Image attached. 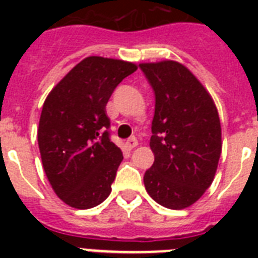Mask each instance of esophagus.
Returning a JSON list of instances; mask_svg holds the SVG:
<instances>
[{"label": "esophagus", "mask_w": 258, "mask_h": 258, "mask_svg": "<svg viewBox=\"0 0 258 258\" xmlns=\"http://www.w3.org/2000/svg\"><path fill=\"white\" fill-rule=\"evenodd\" d=\"M138 146V141H137V138H130V139H127V142H125V147L128 150H133L135 149Z\"/></svg>", "instance_id": "1"}]
</instances>
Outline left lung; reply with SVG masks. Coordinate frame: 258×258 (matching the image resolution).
Returning <instances> with one entry per match:
<instances>
[{
	"label": "left lung",
	"instance_id": "1",
	"mask_svg": "<svg viewBox=\"0 0 258 258\" xmlns=\"http://www.w3.org/2000/svg\"><path fill=\"white\" fill-rule=\"evenodd\" d=\"M155 95L150 147L154 163L145 187L167 209H184L212 184L221 157V123L212 96L184 66L141 64Z\"/></svg>",
	"mask_w": 258,
	"mask_h": 258
}]
</instances>
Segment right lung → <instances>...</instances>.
Here are the masks:
<instances>
[{
	"label": "right lung",
	"mask_w": 258,
	"mask_h": 258,
	"mask_svg": "<svg viewBox=\"0 0 258 258\" xmlns=\"http://www.w3.org/2000/svg\"><path fill=\"white\" fill-rule=\"evenodd\" d=\"M137 70L133 62L91 56L44 101L37 131L42 167L58 198L72 208H95L111 192L123 154L109 138L105 105Z\"/></svg>",
	"instance_id": "obj_1"
}]
</instances>
